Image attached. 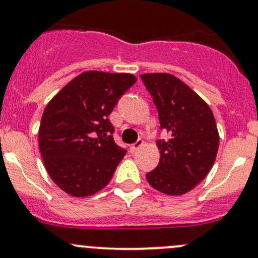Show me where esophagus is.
I'll return each instance as SVG.
<instances>
[{
  "label": "esophagus",
  "instance_id": "34e87169",
  "mask_svg": "<svg viewBox=\"0 0 258 258\" xmlns=\"http://www.w3.org/2000/svg\"><path fill=\"white\" fill-rule=\"evenodd\" d=\"M142 146H143V141L142 140H138L136 143L131 144V147H130V151H131L132 153H135V152H137L138 149H140Z\"/></svg>",
  "mask_w": 258,
  "mask_h": 258
}]
</instances>
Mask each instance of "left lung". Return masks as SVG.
Listing matches in <instances>:
<instances>
[{"label":"left lung","instance_id":"1","mask_svg":"<svg viewBox=\"0 0 258 258\" xmlns=\"http://www.w3.org/2000/svg\"><path fill=\"white\" fill-rule=\"evenodd\" d=\"M141 78L158 109L160 128L170 136L157 142L159 164L146 177L153 188L180 196L196 187L216 161V118L207 103L170 73H144Z\"/></svg>","mask_w":258,"mask_h":258}]
</instances>
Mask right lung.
<instances>
[{
	"mask_svg": "<svg viewBox=\"0 0 258 258\" xmlns=\"http://www.w3.org/2000/svg\"><path fill=\"white\" fill-rule=\"evenodd\" d=\"M136 81L130 73L87 71L45 107L39 149L47 174L66 194L92 196L110 182L126 149L115 143L109 115Z\"/></svg>",
	"mask_w": 258,
	"mask_h": 258,
	"instance_id": "right-lung-1",
	"label": "right lung"
}]
</instances>
